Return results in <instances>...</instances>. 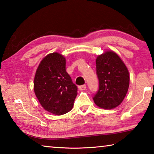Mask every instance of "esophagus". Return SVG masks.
I'll list each match as a JSON object with an SVG mask.
<instances>
[{
    "label": "esophagus",
    "instance_id": "obj_1",
    "mask_svg": "<svg viewBox=\"0 0 154 154\" xmlns=\"http://www.w3.org/2000/svg\"><path fill=\"white\" fill-rule=\"evenodd\" d=\"M79 90H81V91L85 90H86V85H81V86L79 87Z\"/></svg>",
    "mask_w": 154,
    "mask_h": 154
}]
</instances>
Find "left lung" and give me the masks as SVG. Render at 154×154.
<instances>
[{"instance_id": "8db88e82", "label": "left lung", "mask_w": 154, "mask_h": 154, "mask_svg": "<svg viewBox=\"0 0 154 154\" xmlns=\"http://www.w3.org/2000/svg\"><path fill=\"white\" fill-rule=\"evenodd\" d=\"M99 89L93 98L98 107L112 109L124 100L130 84V74L126 64L116 52L105 51L96 59Z\"/></svg>"}]
</instances>
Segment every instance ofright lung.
<instances>
[{
  "label": "right lung",
  "mask_w": 154,
  "mask_h": 154,
  "mask_svg": "<svg viewBox=\"0 0 154 154\" xmlns=\"http://www.w3.org/2000/svg\"><path fill=\"white\" fill-rule=\"evenodd\" d=\"M66 58L58 52L44 57L36 69L34 92L42 107L56 116L71 110L77 88L66 71Z\"/></svg>",
  "instance_id": "1"
}]
</instances>
